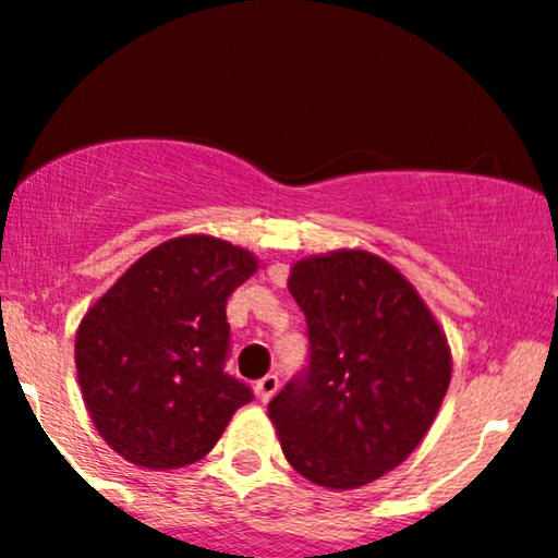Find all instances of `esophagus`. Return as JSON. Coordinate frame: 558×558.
Instances as JSON below:
<instances>
[{"mask_svg":"<svg viewBox=\"0 0 558 558\" xmlns=\"http://www.w3.org/2000/svg\"><path fill=\"white\" fill-rule=\"evenodd\" d=\"M278 386H280L278 375H265L262 380H257V386H254V393H257V399L262 403H267L275 393H278Z\"/></svg>","mask_w":558,"mask_h":558,"instance_id":"34e87169","label":"esophagus"}]
</instances>
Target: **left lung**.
<instances>
[{
	"mask_svg": "<svg viewBox=\"0 0 558 558\" xmlns=\"http://www.w3.org/2000/svg\"><path fill=\"white\" fill-rule=\"evenodd\" d=\"M306 317L310 364L270 401L288 464L312 483L351 490L399 466L451 383V351L403 275L360 248L291 267Z\"/></svg>",
	"mask_w": 558,
	"mask_h": 558,
	"instance_id": "obj_1",
	"label": "left lung"
}]
</instances>
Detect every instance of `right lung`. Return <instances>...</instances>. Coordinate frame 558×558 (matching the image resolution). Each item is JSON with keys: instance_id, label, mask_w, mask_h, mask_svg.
<instances>
[{"instance_id": "obj_1", "label": "right lung", "mask_w": 558, "mask_h": 558, "mask_svg": "<svg viewBox=\"0 0 558 558\" xmlns=\"http://www.w3.org/2000/svg\"><path fill=\"white\" fill-rule=\"evenodd\" d=\"M257 257L213 235H181L120 275L75 332L83 401L101 438L144 470H178L213 451L254 399L226 373V304Z\"/></svg>"}]
</instances>
